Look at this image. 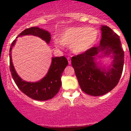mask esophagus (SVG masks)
<instances>
[{"instance_id": "1", "label": "esophagus", "mask_w": 131, "mask_h": 131, "mask_svg": "<svg viewBox=\"0 0 131 131\" xmlns=\"http://www.w3.org/2000/svg\"><path fill=\"white\" fill-rule=\"evenodd\" d=\"M67 59H68V64H71V59H70V58H67Z\"/></svg>"}]
</instances>
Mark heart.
I'll return each instance as SVG.
<instances>
[{
  "label": "heart",
  "instance_id": "1",
  "mask_svg": "<svg viewBox=\"0 0 131 131\" xmlns=\"http://www.w3.org/2000/svg\"><path fill=\"white\" fill-rule=\"evenodd\" d=\"M98 37L96 28L88 26H72L63 30L58 37L63 46H70L73 53L79 54L88 51L93 47ZM56 47H59L57 43Z\"/></svg>",
  "mask_w": 131,
  "mask_h": 131
}]
</instances>
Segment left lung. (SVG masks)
Returning <instances> with one entry per match:
<instances>
[{
    "label": "left lung",
    "mask_w": 131,
    "mask_h": 131,
    "mask_svg": "<svg viewBox=\"0 0 131 131\" xmlns=\"http://www.w3.org/2000/svg\"><path fill=\"white\" fill-rule=\"evenodd\" d=\"M101 31L98 46L72 58V65L80 88L94 96L105 94L117 85L124 63V52L119 36L107 26L102 25ZM105 57H110L111 62L101 66L97 59Z\"/></svg>",
    "instance_id": "1"
}]
</instances>
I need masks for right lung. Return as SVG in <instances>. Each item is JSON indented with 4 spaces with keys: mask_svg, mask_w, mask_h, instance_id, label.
I'll list each match as a JSON object with an SVG mask.
<instances>
[{
    "mask_svg": "<svg viewBox=\"0 0 131 131\" xmlns=\"http://www.w3.org/2000/svg\"><path fill=\"white\" fill-rule=\"evenodd\" d=\"M25 35H34L40 38L48 44L51 39V34L47 30L39 27H31L23 30L11 43L9 50L10 71L14 82L25 94L37 101H46L56 96L61 86V77L64 68L68 65V61L64 56L52 57L51 66L45 77L37 82L23 80L17 72L12 61L11 52L16 42L17 38Z\"/></svg>",
    "mask_w": 131,
    "mask_h": 131,
    "instance_id": "add662e5",
    "label": "right lung"
}]
</instances>
